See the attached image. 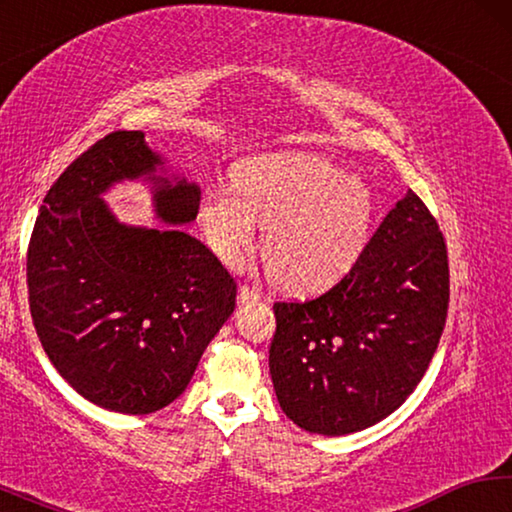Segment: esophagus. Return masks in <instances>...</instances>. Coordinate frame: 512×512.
Instances as JSON below:
<instances>
[{
  "label": "esophagus",
  "mask_w": 512,
  "mask_h": 512,
  "mask_svg": "<svg viewBox=\"0 0 512 512\" xmlns=\"http://www.w3.org/2000/svg\"><path fill=\"white\" fill-rule=\"evenodd\" d=\"M239 302H241V305H255V302H259V293L255 289L241 287L239 289Z\"/></svg>",
  "instance_id": "34e87169"
}]
</instances>
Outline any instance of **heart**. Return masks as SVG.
<instances>
[{
	"mask_svg": "<svg viewBox=\"0 0 512 512\" xmlns=\"http://www.w3.org/2000/svg\"><path fill=\"white\" fill-rule=\"evenodd\" d=\"M235 189L214 185L201 201L210 244L228 264L255 246L277 287L307 293L350 271L375 221V194L357 176L316 155H262L235 169Z\"/></svg>",
	"mask_w": 512,
	"mask_h": 512,
	"instance_id": "obj_1",
	"label": "heart"
}]
</instances>
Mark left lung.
<instances>
[{"label": "left lung", "instance_id": "1", "mask_svg": "<svg viewBox=\"0 0 512 512\" xmlns=\"http://www.w3.org/2000/svg\"><path fill=\"white\" fill-rule=\"evenodd\" d=\"M447 302L443 232L409 189L336 287L273 305L268 368L282 411L323 436L384 420L427 372Z\"/></svg>", "mask_w": 512, "mask_h": 512}]
</instances>
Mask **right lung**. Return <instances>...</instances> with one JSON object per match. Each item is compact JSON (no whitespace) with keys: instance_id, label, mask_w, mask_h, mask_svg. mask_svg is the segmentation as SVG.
<instances>
[{"instance_id":"1","label":"right lung","mask_w":512,"mask_h":512,"mask_svg":"<svg viewBox=\"0 0 512 512\" xmlns=\"http://www.w3.org/2000/svg\"><path fill=\"white\" fill-rule=\"evenodd\" d=\"M150 185L162 229L128 226L102 196ZM201 187L173 173L142 131L110 133L60 173L27 255L29 307L49 361L101 409L146 415L183 395L235 311L237 282L201 239Z\"/></svg>"}]
</instances>
